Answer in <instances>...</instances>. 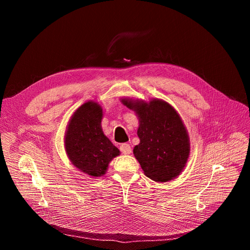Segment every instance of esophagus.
I'll return each mask as SVG.
<instances>
[{"label": "esophagus", "mask_w": 250, "mask_h": 250, "mask_svg": "<svg viewBox=\"0 0 250 250\" xmlns=\"http://www.w3.org/2000/svg\"><path fill=\"white\" fill-rule=\"evenodd\" d=\"M120 150H122V152L125 155H130L132 152V148L130 146V144H127V143H123L122 146H120Z\"/></svg>", "instance_id": "34e87169"}]
</instances>
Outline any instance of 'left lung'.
Listing matches in <instances>:
<instances>
[{
  "label": "left lung",
  "instance_id": "obj_1",
  "mask_svg": "<svg viewBox=\"0 0 250 250\" xmlns=\"http://www.w3.org/2000/svg\"><path fill=\"white\" fill-rule=\"evenodd\" d=\"M122 103L139 119L140 143L133 151L144 174L159 183L179 176L190 155L189 135L180 114L163 100L123 99Z\"/></svg>",
  "mask_w": 250,
  "mask_h": 250
}]
</instances>
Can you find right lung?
Wrapping results in <instances>:
<instances>
[{
	"mask_svg": "<svg viewBox=\"0 0 250 250\" xmlns=\"http://www.w3.org/2000/svg\"><path fill=\"white\" fill-rule=\"evenodd\" d=\"M102 119L101 104L86 102L70 117L64 136V146L71 164L93 179L106 173L109 163L120 152L104 134Z\"/></svg>",
	"mask_w": 250,
	"mask_h": 250,
	"instance_id": "right-lung-1",
	"label": "right lung"
}]
</instances>
